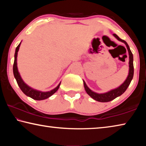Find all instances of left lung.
I'll use <instances>...</instances> for the list:
<instances>
[{"instance_id":"8db88e82","label":"left lung","mask_w":146,"mask_h":146,"mask_svg":"<svg viewBox=\"0 0 146 146\" xmlns=\"http://www.w3.org/2000/svg\"><path fill=\"white\" fill-rule=\"evenodd\" d=\"M113 36H115L116 38H117L118 40H120L122 42L125 44V46L127 47V49L128 50V52H129V75H128L126 80L124 81L122 85H120L119 87L117 88L114 89V90H112L110 91H108L107 93H97L95 92H93V91H91L90 88H89L87 85H86V82L84 81V86L85 90L87 93L88 94L90 97L93 98L94 100L98 101V102H110V101H111L114 100L118 97H119L121 95L125 92V90H127L128 86H129L131 81L132 80L133 77V74H134V67H133V56L131 51L130 50V48L129 46H128L127 43L125 40H122L120 38H119L116 34H113Z\"/></svg>"}]
</instances>
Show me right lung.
I'll return each instance as SVG.
<instances>
[{
    "label": "right lung",
    "mask_w": 146,
    "mask_h": 146,
    "mask_svg": "<svg viewBox=\"0 0 146 146\" xmlns=\"http://www.w3.org/2000/svg\"><path fill=\"white\" fill-rule=\"evenodd\" d=\"M20 46H21V43H20L18 46L15 49V60H14V64H13V75L15 78L18 84L19 88H21L22 91L26 95L28 96V97H31L34 100H42L46 99V98H49L51 97V95H53L56 91L58 90L59 87H60V83L59 84L58 86L55 89H53V90L50 91H47V92H42V91L34 90V89L31 88L29 87L28 85L26 84V83H24V81L22 79L21 75L18 71V68H17V53H18L19 49L20 48Z\"/></svg>",
    "instance_id": "right-lung-1"
}]
</instances>
